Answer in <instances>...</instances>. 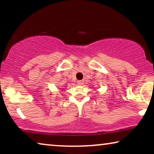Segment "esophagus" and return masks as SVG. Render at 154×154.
I'll use <instances>...</instances> for the list:
<instances>
[{
  "label": "esophagus",
  "mask_w": 154,
  "mask_h": 154,
  "mask_svg": "<svg viewBox=\"0 0 154 154\" xmlns=\"http://www.w3.org/2000/svg\"><path fill=\"white\" fill-rule=\"evenodd\" d=\"M83 83H84V81H82V80H80V81H77V84H78V85H83Z\"/></svg>",
  "instance_id": "esophagus-1"
}]
</instances>
